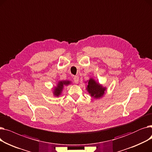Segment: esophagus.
<instances>
[{
  "mask_svg": "<svg viewBox=\"0 0 152 152\" xmlns=\"http://www.w3.org/2000/svg\"><path fill=\"white\" fill-rule=\"evenodd\" d=\"M73 80H74V82H75L76 84H77L78 82H79V76H74Z\"/></svg>",
  "mask_w": 152,
  "mask_h": 152,
  "instance_id": "esophagus-1",
  "label": "esophagus"
}]
</instances>
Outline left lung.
Returning <instances> with one entry per match:
<instances>
[{
    "mask_svg": "<svg viewBox=\"0 0 152 152\" xmlns=\"http://www.w3.org/2000/svg\"><path fill=\"white\" fill-rule=\"evenodd\" d=\"M86 89L92 97L99 99L103 96L106 91V87H103L101 84L95 81L94 79L91 78L88 81V84H87Z\"/></svg>",
    "mask_w": 152,
    "mask_h": 152,
    "instance_id": "1",
    "label": "left lung"
}]
</instances>
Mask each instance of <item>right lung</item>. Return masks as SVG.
<instances>
[{"label":"right lung","mask_w":152,"mask_h":152,"mask_svg":"<svg viewBox=\"0 0 152 152\" xmlns=\"http://www.w3.org/2000/svg\"><path fill=\"white\" fill-rule=\"evenodd\" d=\"M69 81H60L58 83V84L57 85L53 90V94L55 95V97H58L59 95L61 94L62 91H63V88L64 86H68L70 84Z\"/></svg>","instance_id":"obj_1"}]
</instances>
